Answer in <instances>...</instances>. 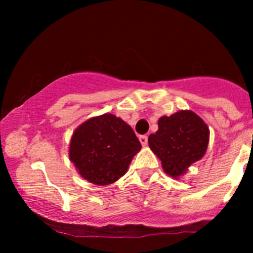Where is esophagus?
<instances>
[{
  "label": "esophagus",
  "mask_w": 253,
  "mask_h": 253,
  "mask_svg": "<svg viewBox=\"0 0 253 253\" xmlns=\"http://www.w3.org/2000/svg\"><path fill=\"white\" fill-rule=\"evenodd\" d=\"M139 142H141V144L143 147H145L148 143V137L147 136H139Z\"/></svg>",
  "instance_id": "1"
}]
</instances>
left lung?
Returning a JSON list of instances; mask_svg holds the SVG:
<instances>
[{
  "instance_id": "left-lung-1",
  "label": "left lung",
  "mask_w": 253,
  "mask_h": 253,
  "mask_svg": "<svg viewBox=\"0 0 253 253\" xmlns=\"http://www.w3.org/2000/svg\"><path fill=\"white\" fill-rule=\"evenodd\" d=\"M158 131L148 138V144L162 162L163 170L172 178H180L193 163L206 154L209 127L191 110H180L171 116H162Z\"/></svg>"
}]
</instances>
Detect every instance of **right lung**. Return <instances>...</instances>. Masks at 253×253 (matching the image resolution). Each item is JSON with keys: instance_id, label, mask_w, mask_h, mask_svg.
<instances>
[{"instance_id": "obj_1", "label": "right lung", "mask_w": 253, "mask_h": 253, "mask_svg": "<svg viewBox=\"0 0 253 253\" xmlns=\"http://www.w3.org/2000/svg\"><path fill=\"white\" fill-rule=\"evenodd\" d=\"M142 145L128 124L112 114L81 124L71 137L68 155L78 174L98 186L116 182Z\"/></svg>"}]
</instances>
